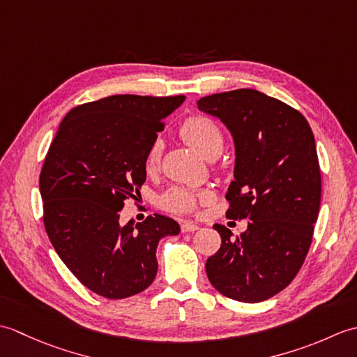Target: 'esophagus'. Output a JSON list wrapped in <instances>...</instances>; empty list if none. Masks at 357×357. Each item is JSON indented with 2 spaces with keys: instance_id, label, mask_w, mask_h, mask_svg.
<instances>
[{
  "instance_id": "obj_1",
  "label": "esophagus",
  "mask_w": 357,
  "mask_h": 357,
  "mask_svg": "<svg viewBox=\"0 0 357 357\" xmlns=\"http://www.w3.org/2000/svg\"><path fill=\"white\" fill-rule=\"evenodd\" d=\"M198 230V225L193 222H183L181 224V231L183 233H190V231H196Z\"/></svg>"
}]
</instances>
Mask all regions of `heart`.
I'll return each mask as SVG.
<instances>
[{
  "label": "heart",
  "mask_w": 357,
  "mask_h": 357,
  "mask_svg": "<svg viewBox=\"0 0 357 357\" xmlns=\"http://www.w3.org/2000/svg\"><path fill=\"white\" fill-rule=\"evenodd\" d=\"M181 132L185 136V139L198 149L201 153L206 156L211 155L213 151H221L224 146V135L221 127H219L213 119L207 116H192L185 119ZM164 150V141L161 136L151 141L150 147L146 155V165L147 169H155L161 161ZM210 190H192L185 187H172L162 193L159 198L161 207L172 211V213H193L198 208L201 201L211 199Z\"/></svg>",
  "instance_id": "1"
}]
</instances>
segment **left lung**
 Here are the masks:
<instances>
[{
	"mask_svg": "<svg viewBox=\"0 0 357 357\" xmlns=\"http://www.w3.org/2000/svg\"><path fill=\"white\" fill-rule=\"evenodd\" d=\"M199 110L229 127L236 149L227 216L250 219L244 233L215 224L221 248L206 262L208 280L227 298L270 299L298 275L312 245L321 206V169L308 121L253 89L204 96Z\"/></svg>",
	"mask_w": 357,
	"mask_h": 357,
	"instance_id": "left-lung-1",
	"label": "left lung"
}]
</instances>
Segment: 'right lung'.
<instances>
[{"instance_id": "right-lung-1", "label": "right lung", "mask_w": 357, "mask_h": 357, "mask_svg": "<svg viewBox=\"0 0 357 357\" xmlns=\"http://www.w3.org/2000/svg\"><path fill=\"white\" fill-rule=\"evenodd\" d=\"M185 96L113 95L67 113L45 155L43 221L58 256L79 282L107 299L153 282L156 247L179 224L155 215L119 224L124 201L146 183V155L164 118Z\"/></svg>"}]
</instances>
